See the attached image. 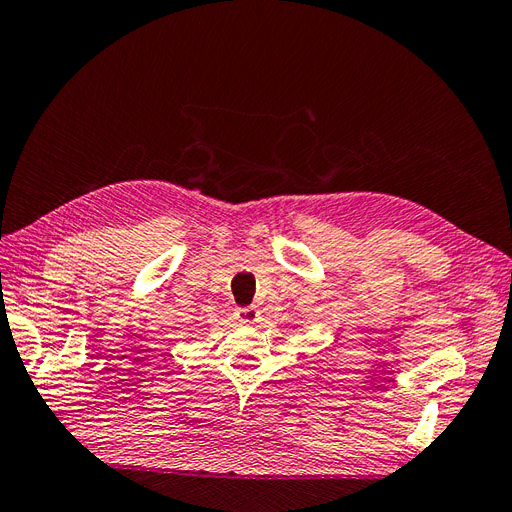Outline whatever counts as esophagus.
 <instances>
[{"instance_id":"obj_1","label":"esophagus","mask_w":512,"mask_h":512,"mask_svg":"<svg viewBox=\"0 0 512 512\" xmlns=\"http://www.w3.org/2000/svg\"><path fill=\"white\" fill-rule=\"evenodd\" d=\"M258 318H260V312L254 305L237 309V320L243 324H254V322H258Z\"/></svg>"}]
</instances>
